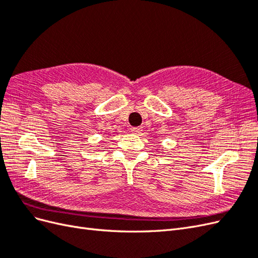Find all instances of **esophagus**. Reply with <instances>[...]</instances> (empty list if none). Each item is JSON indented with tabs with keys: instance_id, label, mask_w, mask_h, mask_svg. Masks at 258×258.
I'll list each match as a JSON object with an SVG mask.
<instances>
[{
	"instance_id": "esophagus-1",
	"label": "esophagus",
	"mask_w": 258,
	"mask_h": 258,
	"mask_svg": "<svg viewBox=\"0 0 258 258\" xmlns=\"http://www.w3.org/2000/svg\"><path fill=\"white\" fill-rule=\"evenodd\" d=\"M131 131L132 132H134V134H140V132H141L142 131V127H132L131 128Z\"/></svg>"
}]
</instances>
